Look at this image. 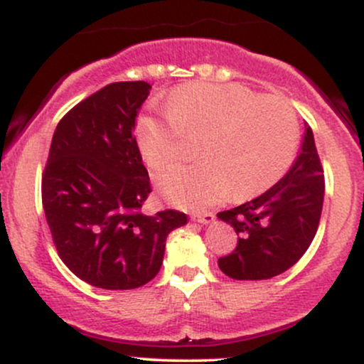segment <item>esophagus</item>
<instances>
[{
  "mask_svg": "<svg viewBox=\"0 0 364 364\" xmlns=\"http://www.w3.org/2000/svg\"><path fill=\"white\" fill-rule=\"evenodd\" d=\"M191 219L200 224H210L215 220V215L212 212H196V214H191Z\"/></svg>",
  "mask_w": 364,
  "mask_h": 364,
  "instance_id": "1",
  "label": "esophagus"
}]
</instances>
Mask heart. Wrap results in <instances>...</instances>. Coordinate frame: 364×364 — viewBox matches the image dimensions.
<instances>
[{
	"label": "heart",
	"mask_w": 364,
	"mask_h": 364,
	"mask_svg": "<svg viewBox=\"0 0 364 364\" xmlns=\"http://www.w3.org/2000/svg\"><path fill=\"white\" fill-rule=\"evenodd\" d=\"M183 135H202L196 164L174 166L156 179L171 203L203 208L262 193L289 169L298 149V119L289 104L240 83H188L174 90L162 114L136 124L141 157L164 169L181 154Z\"/></svg>",
	"instance_id": "b5f03b06"
}]
</instances>
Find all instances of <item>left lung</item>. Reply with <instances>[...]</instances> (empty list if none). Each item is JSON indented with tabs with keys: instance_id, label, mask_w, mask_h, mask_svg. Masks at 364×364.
Segmentation results:
<instances>
[{
	"instance_id": "left-lung-1",
	"label": "left lung",
	"mask_w": 364,
	"mask_h": 364,
	"mask_svg": "<svg viewBox=\"0 0 364 364\" xmlns=\"http://www.w3.org/2000/svg\"><path fill=\"white\" fill-rule=\"evenodd\" d=\"M323 193V168L304 124L301 152L286 176L252 202L217 214L240 235L219 269L236 281H263L291 269L316 235Z\"/></svg>"
}]
</instances>
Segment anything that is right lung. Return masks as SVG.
I'll list each match as a JSON object with an SVG mask.
<instances>
[{"instance_id": "obj_1", "label": "right lung", "mask_w": 364, "mask_h": 364, "mask_svg": "<svg viewBox=\"0 0 364 364\" xmlns=\"http://www.w3.org/2000/svg\"><path fill=\"white\" fill-rule=\"evenodd\" d=\"M152 87L114 82L72 107L53 135L43 207L58 255L82 281L135 289L156 277L166 237L186 214L145 215L150 190L133 128Z\"/></svg>"}]
</instances>
